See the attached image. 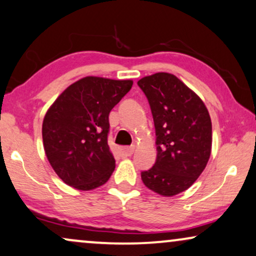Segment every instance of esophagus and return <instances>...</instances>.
I'll return each mask as SVG.
<instances>
[{"instance_id": "1", "label": "esophagus", "mask_w": 256, "mask_h": 256, "mask_svg": "<svg viewBox=\"0 0 256 256\" xmlns=\"http://www.w3.org/2000/svg\"><path fill=\"white\" fill-rule=\"evenodd\" d=\"M134 151V146H126V148H120V154L122 157H130L132 156Z\"/></svg>"}]
</instances>
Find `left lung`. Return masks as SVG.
Wrapping results in <instances>:
<instances>
[{
	"label": "left lung",
	"mask_w": 256,
	"mask_h": 256,
	"mask_svg": "<svg viewBox=\"0 0 256 256\" xmlns=\"http://www.w3.org/2000/svg\"><path fill=\"white\" fill-rule=\"evenodd\" d=\"M150 105L156 130L157 158L142 180L152 192L174 196L192 186L212 152V120L200 96L169 73L137 82Z\"/></svg>",
	"instance_id": "1"
}]
</instances>
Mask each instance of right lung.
Wrapping results in <instances>:
<instances>
[{
    "label": "right lung",
    "mask_w": 256,
    "mask_h": 256,
    "mask_svg": "<svg viewBox=\"0 0 256 256\" xmlns=\"http://www.w3.org/2000/svg\"><path fill=\"white\" fill-rule=\"evenodd\" d=\"M132 84L86 76L67 87L48 110L42 124L44 152L64 183L90 190L111 177L116 160L108 144V114Z\"/></svg>",
    "instance_id": "add662e5"
}]
</instances>
